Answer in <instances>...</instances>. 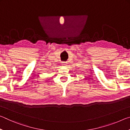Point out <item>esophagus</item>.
I'll use <instances>...</instances> for the list:
<instances>
[{"instance_id":"1","label":"esophagus","mask_w":130,"mask_h":130,"mask_svg":"<svg viewBox=\"0 0 130 130\" xmlns=\"http://www.w3.org/2000/svg\"><path fill=\"white\" fill-rule=\"evenodd\" d=\"M63 63H63V64L62 65H63V66H66V65H67V64H65V63H67V62H63Z\"/></svg>"}]
</instances>
